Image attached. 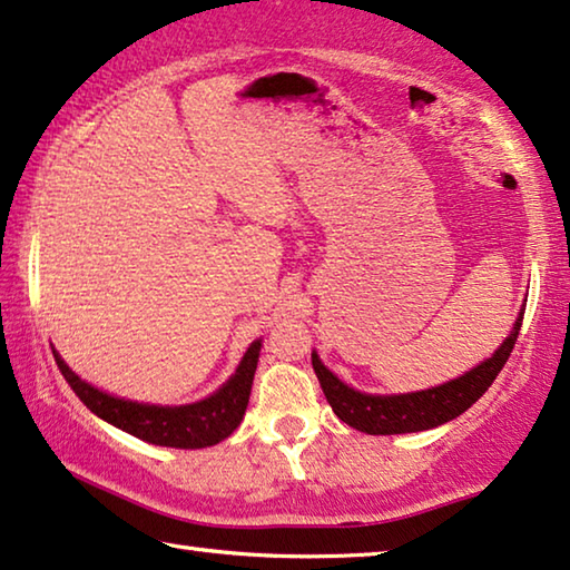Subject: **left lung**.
<instances>
[{
    "mask_svg": "<svg viewBox=\"0 0 570 570\" xmlns=\"http://www.w3.org/2000/svg\"><path fill=\"white\" fill-rule=\"evenodd\" d=\"M522 317L524 312H520V317H517L512 335L504 340L502 347L489 361H483L481 366L463 373L461 379L428 389V392L399 396L361 394L355 389L345 386L343 381L322 366L317 353H312V366L333 412L345 424H351V428L366 432V435H402V432L430 430L443 422L455 420L458 414H463L471 404H475L487 394V389L494 384L499 371L504 368L509 355H512V347L522 327Z\"/></svg>",
    "mask_w": 570,
    "mask_h": 570,
    "instance_id": "8db88e82",
    "label": "left lung"
}]
</instances>
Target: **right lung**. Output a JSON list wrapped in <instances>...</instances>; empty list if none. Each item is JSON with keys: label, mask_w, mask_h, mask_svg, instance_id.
<instances>
[{"label": "right lung", "mask_w": 570, "mask_h": 570, "mask_svg": "<svg viewBox=\"0 0 570 570\" xmlns=\"http://www.w3.org/2000/svg\"><path fill=\"white\" fill-rule=\"evenodd\" d=\"M258 353L261 340H256V343L248 347V353L243 355L235 376L227 381L219 392L202 399L197 404L186 406L138 404L109 396L76 376V373L61 361V355H53L63 379L68 381V386L73 389V394L79 396L97 417L112 422L115 428L130 432V435L146 440V443L189 450L217 445L223 443L225 438L233 435V430L243 420L245 406H248L253 376H256L258 366Z\"/></svg>", "instance_id": "obj_1"}]
</instances>
